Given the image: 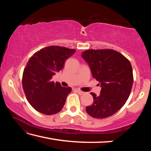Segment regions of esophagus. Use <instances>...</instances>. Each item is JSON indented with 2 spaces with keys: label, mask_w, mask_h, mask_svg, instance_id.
I'll list each match as a JSON object with an SVG mask.
<instances>
[{
  "label": "esophagus",
  "mask_w": 151,
  "mask_h": 151,
  "mask_svg": "<svg viewBox=\"0 0 151 151\" xmlns=\"http://www.w3.org/2000/svg\"><path fill=\"white\" fill-rule=\"evenodd\" d=\"M76 91H77V93H78L79 94H80V95H83V94H85V93H84V92L81 91H80V90H76Z\"/></svg>",
  "instance_id": "esophagus-1"
}]
</instances>
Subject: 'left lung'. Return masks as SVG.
Masks as SVG:
<instances>
[{
  "instance_id": "obj_1",
  "label": "left lung",
  "mask_w": 151,
  "mask_h": 151,
  "mask_svg": "<svg viewBox=\"0 0 151 151\" xmlns=\"http://www.w3.org/2000/svg\"><path fill=\"white\" fill-rule=\"evenodd\" d=\"M81 57L101 87L99 95L91 93L94 102L86 107V112L96 119L112 116L123 106L131 93L133 83L131 63L121 53L111 49L87 50Z\"/></svg>"
}]
</instances>
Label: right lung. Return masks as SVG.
Returning a JSON list of instances; mask_svg holds the SVG:
<instances>
[{
    "label": "right lung",
    "instance_id": "1",
    "mask_svg": "<svg viewBox=\"0 0 151 151\" xmlns=\"http://www.w3.org/2000/svg\"><path fill=\"white\" fill-rule=\"evenodd\" d=\"M75 51L50 46L35 52L29 58L22 75V88L28 101L36 111L51 115L63 108L72 89L63 87L51 78L63 69L66 60Z\"/></svg>",
    "mask_w": 151,
    "mask_h": 151
}]
</instances>
